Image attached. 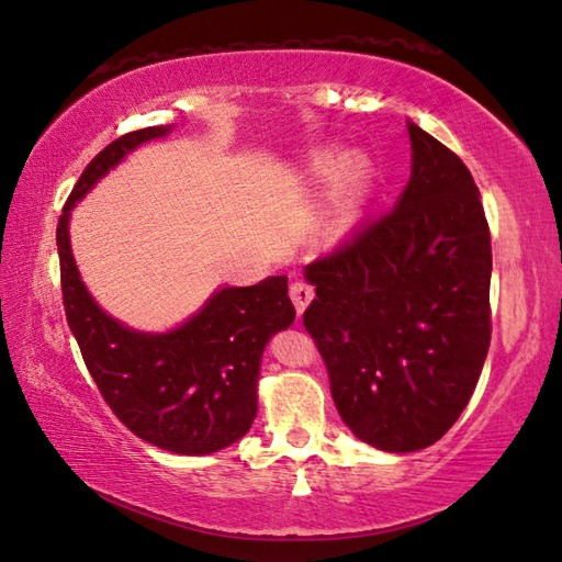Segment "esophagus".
Masks as SVG:
<instances>
[{
  "mask_svg": "<svg viewBox=\"0 0 562 562\" xmlns=\"http://www.w3.org/2000/svg\"><path fill=\"white\" fill-rule=\"evenodd\" d=\"M313 295H315V289H313L311 283H305L303 279H295L291 283V301L295 305V311H299V315H303V311L308 308V303L313 301Z\"/></svg>",
  "mask_w": 562,
  "mask_h": 562,
  "instance_id": "esophagus-1",
  "label": "esophagus"
}]
</instances>
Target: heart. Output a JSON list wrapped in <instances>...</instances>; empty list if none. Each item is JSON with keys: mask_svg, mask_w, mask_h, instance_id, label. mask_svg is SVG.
Masks as SVG:
<instances>
[{"mask_svg": "<svg viewBox=\"0 0 562 562\" xmlns=\"http://www.w3.org/2000/svg\"><path fill=\"white\" fill-rule=\"evenodd\" d=\"M311 178L317 186H337L333 207V229L347 232L362 215L369 183H372V161L367 156H342L337 151H323L311 161Z\"/></svg>", "mask_w": 562, "mask_h": 562, "instance_id": "obj_1", "label": "heart"}]
</instances>
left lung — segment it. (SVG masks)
<instances>
[{"mask_svg":"<svg viewBox=\"0 0 562 562\" xmlns=\"http://www.w3.org/2000/svg\"><path fill=\"white\" fill-rule=\"evenodd\" d=\"M411 178L391 213L305 267L303 313L347 428L386 452L432 446L468 406L492 337V239L480 190L408 122Z\"/></svg>","mask_w":562,"mask_h":562,"instance_id":"left-lung-1","label":"left lung"}]
</instances>
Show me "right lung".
I'll list each match as a JSON object with an SVG mask.
<instances>
[{
	"label": "right lung",
	"mask_w": 562,
	"mask_h": 562,
	"mask_svg": "<svg viewBox=\"0 0 562 562\" xmlns=\"http://www.w3.org/2000/svg\"><path fill=\"white\" fill-rule=\"evenodd\" d=\"M171 126L114 139L85 168L58 220L63 305L102 398L134 436L178 454H210L237 442L257 416L263 347L293 323L289 279L225 285L168 333H139L104 313L85 289L70 249L68 220L78 200L144 142Z\"/></svg>",
	"instance_id": "obj_1"
}]
</instances>
